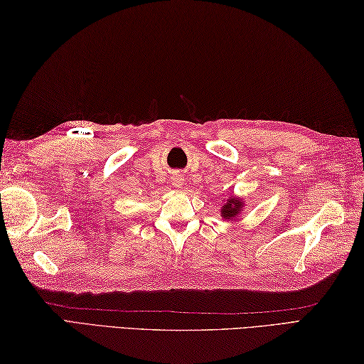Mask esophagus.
<instances>
[{
  "mask_svg": "<svg viewBox=\"0 0 364 364\" xmlns=\"http://www.w3.org/2000/svg\"><path fill=\"white\" fill-rule=\"evenodd\" d=\"M172 184H173L175 188H180L181 184H183V178H181L180 175H178V176H173V178H172Z\"/></svg>",
  "mask_w": 364,
  "mask_h": 364,
  "instance_id": "obj_1",
  "label": "esophagus"
}]
</instances>
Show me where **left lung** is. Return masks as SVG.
Listing matches in <instances>:
<instances>
[{
    "mask_svg": "<svg viewBox=\"0 0 364 364\" xmlns=\"http://www.w3.org/2000/svg\"><path fill=\"white\" fill-rule=\"evenodd\" d=\"M242 208H244L242 200L231 196L222 206V211H220L222 219H230V220L237 219L239 214H241V211H242Z\"/></svg>",
    "mask_w": 364,
    "mask_h": 364,
    "instance_id": "8db88e82",
    "label": "left lung"
}]
</instances>
